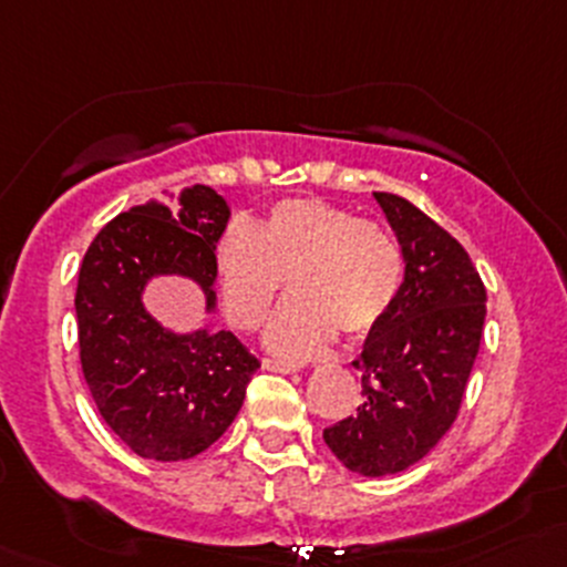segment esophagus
Segmentation results:
<instances>
[{"label":"esophagus","instance_id":"obj_1","mask_svg":"<svg viewBox=\"0 0 567 567\" xmlns=\"http://www.w3.org/2000/svg\"><path fill=\"white\" fill-rule=\"evenodd\" d=\"M262 368L266 370H271V373H282V375H290V373H296V364H290V362H282V359H262Z\"/></svg>","mask_w":567,"mask_h":567}]
</instances>
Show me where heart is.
Here are the masks:
<instances>
[{
    "label": "heart",
    "mask_w": 567,
    "mask_h": 567,
    "mask_svg": "<svg viewBox=\"0 0 567 567\" xmlns=\"http://www.w3.org/2000/svg\"><path fill=\"white\" fill-rule=\"evenodd\" d=\"M227 318L255 329L290 277L285 301L266 331L285 357H316L337 329L359 337L390 316L403 282V251L384 225L323 199H282L260 221L236 219L214 249Z\"/></svg>",
    "instance_id": "1"
}]
</instances>
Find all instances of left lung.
Wrapping results in <instances>:
<instances>
[{
    "mask_svg": "<svg viewBox=\"0 0 567 567\" xmlns=\"http://www.w3.org/2000/svg\"><path fill=\"white\" fill-rule=\"evenodd\" d=\"M405 260L390 316L370 329L353 368L357 414L323 431L337 461L386 477L425 458L461 409L485 323V285L466 249L409 199L375 192Z\"/></svg>",
    "mask_w": 567,
    "mask_h": 567,
    "instance_id": "1",
    "label": "left lung"
}]
</instances>
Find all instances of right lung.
Instances as JSON below:
<instances>
[{
	"mask_svg": "<svg viewBox=\"0 0 567 567\" xmlns=\"http://www.w3.org/2000/svg\"><path fill=\"white\" fill-rule=\"evenodd\" d=\"M230 208L210 186L183 188L114 216L79 268V359L101 416L151 461L208 450L241 411L260 368L233 331L175 334L142 305L156 277H186L216 310L214 249Z\"/></svg>",
	"mask_w": 567,
	"mask_h": 567,
	"instance_id": "1",
	"label": "right lung"
}]
</instances>
